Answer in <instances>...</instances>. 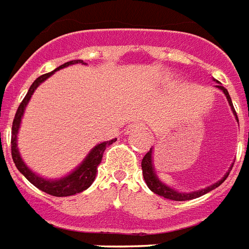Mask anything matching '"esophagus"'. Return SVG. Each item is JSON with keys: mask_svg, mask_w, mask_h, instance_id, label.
<instances>
[{"mask_svg": "<svg viewBox=\"0 0 249 249\" xmlns=\"http://www.w3.org/2000/svg\"><path fill=\"white\" fill-rule=\"evenodd\" d=\"M145 127V123L142 121H135L134 123H131L130 126H128V131L127 132H136V131H141L144 130Z\"/></svg>", "mask_w": 249, "mask_h": 249, "instance_id": "esophagus-1", "label": "esophagus"}]
</instances>
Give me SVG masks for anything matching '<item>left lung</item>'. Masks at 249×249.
Returning <instances> with one entry per match:
<instances>
[{
  "instance_id": "1",
  "label": "left lung",
  "mask_w": 249,
  "mask_h": 249,
  "mask_svg": "<svg viewBox=\"0 0 249 249\" xmlns=\"http://www.w3.org/2000/svg\"><path fill=\"white\" fill-rule=\"evenodd\" d=\"M217 87L220 89V90H222V92L226 95V99H228L229 104H230V107H231L232 113H234L236 121H238V115H236L235 109H234V107H232L231 99H230V95H229L228 90H226L224 86H220V85H218ZM152 152L153 150L150 149V150L145 154L142 160H141L142 176H144V180L145 182H146V185H148V188L150 189L153 193H156V194H158V196H163V198H167V199H170V200H178V202H181V200H190V199H194V198H198V196H204L206 193L211 192V190H213V189H216L217 186H220V185L226 180V178L229 176V172H230L232 168V166L230 167L229 172H226V175L221 178V180L217 181L216 184L211 185V186H208V188L202 189V190H198V192H193V193H178L176 192L175 189H171L168 188V186H166V185L162 184V182L158 180V178H157L156 174H154V167H153V163H152Z\"/></svg>"
}]
</instances>
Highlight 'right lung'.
I'll use <instances>...</instances> for the list:
<instances>
[{
	"label": "right lung",
	"mask_w": 249,
	"mask_h": 249,
	"mask_svg": "<svg viewBox=\"0 0 249 249\" xmlns=\"http://www.w3.org/2000/svg\"><path fill=\"white\" fill-rule=\"evenodd\" d=\"M78 63H82V64H86L83 63V60H71L65 63V64L60 65L59 68H56L53 71H59L61 68H65L68 65L71 64H78ZM53 71H50V73H46L42 74L41 77L36 79L35 82L32 83L31 89L28 90V93L25 95V97L23 99V101L19 105V108L17 110V114H15V118H14L13 122V130H11V156H13V160L15 163V166L21 174L24 175V178H27L31 184H33L36 188H38L39 190L47 193L50 196H74L77 193H81L83 190H86L87 188H90L91 184L95 180V176H96L97 172V166L100 164L101 158H103V154H104L105 149L109 145H112L114 141H117V139H113V140L105 141V142H101V144L96 145L95 148L89 153V156L86 157V159L83 160L82 164L77 168L75 171H73L71 175H68L67 178H63L60 180H45V178H39L36 174H33L29 168H28L24 162L21 160L20 154H19V150H18L17 146V135L18 130H19V126H20L21 117L24 114V110H25V107H27L28 101L31 99V96L33 95L35 90L38 87V85L47 79L51 74H53Z\"/></svg>",
	"instance_id": "right-lung-1"
}]
</instances>
